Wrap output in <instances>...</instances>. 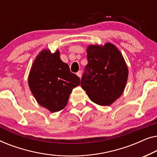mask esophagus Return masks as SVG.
<instances>
[{
	"label": "esophagus",
	"instance_id": "1",
	"mask_svg": "<svg viewBox=\"0 0 157 157\" xmlns=\"http://www.w3.org/2000/svg\"><path fill=\"white\" fill-rule=\"evenodd\" d=\"M76 75H77V76H78L80 78H81V72L80 71H78V72L76 73Z\"/></svg>",
	"mask_w": 157,
	"mask_h": 157
}]
</instances>
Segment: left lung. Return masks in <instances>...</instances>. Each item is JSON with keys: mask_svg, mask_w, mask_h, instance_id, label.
<instances>
[{"mask_svg": "<svg viewBox=\"0 0 157 157\" xmlns=\"http://www.w3.org/2000/svg\"><path fill=\"white\" fill-rule=\"evenodd\" d=\"M86 52L88 64L81 78V88L94 103L109 106L125 89L128 66L120 51L111 43L89 45Z\"/></svg>", "mask_w": 157, "mask_h": 157, "instance_id": "8db88e82", "label": "left lung"}]
</instances>
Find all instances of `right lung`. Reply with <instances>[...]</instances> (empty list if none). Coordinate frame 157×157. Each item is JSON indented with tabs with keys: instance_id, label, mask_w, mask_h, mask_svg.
<instances>
[{
	"instance_id": "add662e5",
	"label": "right lung",
	"mask_w": 157,
	"mask_h": 157,
	"mask_svg": "<svg viewBox=\"0 0 157 157\" xmlns=\"http://www.w3.org/2000/svg\"><path fill=\"white\" fill-rule=\"evenodd\" d=\"M28 83L38 104L53 113L65 108L73 89L80 84V78L61 61L58 49L51 53L46 48L34 60Z\"/></svg>"
}]
</instances>
